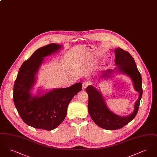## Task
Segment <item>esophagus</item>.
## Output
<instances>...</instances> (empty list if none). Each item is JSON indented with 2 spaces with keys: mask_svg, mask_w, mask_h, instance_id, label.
<instances>
[{
  "mask_svg": "<svg viewBox=\"0 0 157 157\" xmlns=\"http://www.w3.org/2000/svg\"><path fill=\"white\" fill-rule=\"evenodd\" d=\"M89 85H90L89 82H87V81H84L82 83V89L85 90Z\"/></svg>",
  "mask_w": 157,
  "mask_h": 157,
  "instance_id": "34e87169",
  "label": "esophagus"
}]
</instances>
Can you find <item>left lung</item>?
Returning <instances> with one entry per match:
<instances>
[{
  "label": "left lung",
  "mask_w": 157,
  "mask_h": 157,
  "mask_svg": "<svg viewBox=\"0 0 157 157\" xmlns=\"http://www.w3.org/2000/svg\"><path fill=\"white\" fill-rule=\"evenodd\" d=\"M115 65L114 70L108 69L104 72L102 77L108 78L113 72L128 75L132 79L135 90L139 93V98L135 103L134 111L127 117H121L111 112L105 104L101 93L92 85L88 86L86 91L88 94V112L94 122L102 128L108 130L120 129L128 124L135 117L142 95V78L134 59L130 53L120 48L115 49Z\"/></svg>",
  "instance_id": "left-lung-1"
}]
</instances>
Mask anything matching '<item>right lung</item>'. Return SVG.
I'll list each match as a JSON object with an SVG mask.
<instances>
[{"instance_id": "1", "label": "right lung", "mask_w": 157, "mask_h": 157, "mask_svg": "<svg viewBox=\"0 0 157 157\" xmlns=\"http://www.w3.org/2000/svg\"><path fill=\"white\" fill-rule=\"evenodd\" d=\"M62 48L56 44L41 47L19 69L13 86V101L21 118L30 127L48 131L58 127L67 115L69 102L82 90V84L78 82L68 88L54 89L41 96L31 94L44 57Z\"/></svg>"}]
</instances>
